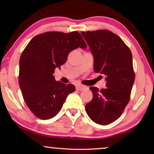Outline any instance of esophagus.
<instances>
[{"label": "esophagus", "mask_w": 154, "mask_h": 154, "mask_svg": "<svg viewBox=\"0 0 154 154\" xmlns=\"http://www.w3.org/2000/svg\"><path fill=\"white\" fill-rule=\"evenodd\" d=\"M76 89L79 91H82V90L85 89V86H84V85H77L76 86Z\"/></svg>", "instance_id": "1"}]
</instances>
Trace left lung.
Wrapping results in <instances>:
<instances>
[{
    "mask_svg": "<svg viewBox=\"0 0 154 154\" xmlns=\"http://www.w3.org/2000/svg\"><path fill=\"white\" fill-rule=\"evenodd\" d=\"M94 56V71L106 76V88L90 87L93 98L85 111L95 123L111 124L120 117L130 99L135 75L132 56L122 38L106 30L82 32Z\"/></svg>",
    "mask_w": 154,
    "mask_h": 154,
    "instance_id": "8db88e82",
    "label": "left lung"
}]
</instances>
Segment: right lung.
Returning <instances> with one entry per match:
<instances>
[{
	"instance_id": "1",
	"label": "right lung",
	"mask_w": 154,
	"mask_h": 154,
	"mask_svg": "<svg viewBox=\"0 0 154 154\" xmlns=\"http://www.w3.org/2000/svg\"><path fill=\"white\" fill-rule=\"evenodd\" d=\"M87 45L80 34L46 32L35 36L20 59L19 85L25 103L36 118L49 119L60 110L74 85L56 82L53 75L71 51Z\"/></svg>"
}]
</instances>
